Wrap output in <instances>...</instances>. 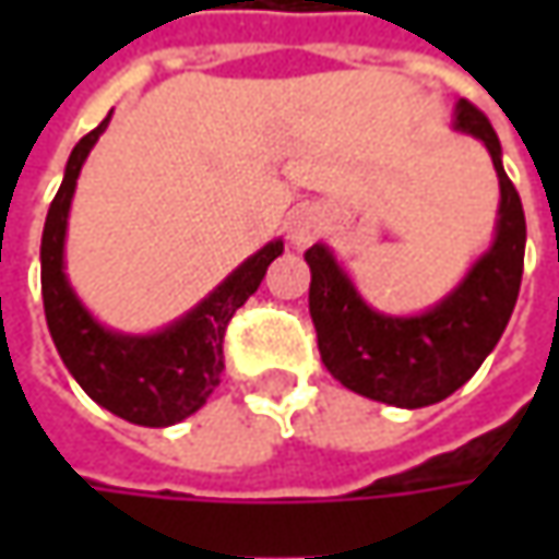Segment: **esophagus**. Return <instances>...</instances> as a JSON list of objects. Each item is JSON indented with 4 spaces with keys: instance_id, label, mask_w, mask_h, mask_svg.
I'll use <instances>...</instances> for the list:
<instances>
[{
    "instance_id": "34e87169",
    "label": "esophagus",
    "mask_w": 559,
    "mask_h": 559,
    "mask_svg": "<svg viewBox=\"0 0 559 559\" xmlns=\"http://www.w3.org/2000/svg\"><path fill=\"white\" fill-rule=\"evenodd\" d=\"M320 236V217L313 207H301L289 221V242L295 248L311 246L313 239Z\"/></svg>"
}]
</instances>
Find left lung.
<instances>
[{"mask_svg":"<svg viewBox=\"0 0 559 559\" xmlns=\"http://www.w3.org/2000/svg\"><path fill=\"white\" fill-rule=\"evenodd\" d=\"M454 130L488 148L501 202L488 251L429 311L414 317L376 311L360 298L330 246L317 242L305 251L311 267L308 305L326 370L357 395L407 411L454 395L483 367L507 330L523 280L526 214L504 174L498 133L466 98L454 108Z\"/></svg>","mask_w":559,"mask_h":559,"instance_id":"1","label":"left lung"}]
</instances>
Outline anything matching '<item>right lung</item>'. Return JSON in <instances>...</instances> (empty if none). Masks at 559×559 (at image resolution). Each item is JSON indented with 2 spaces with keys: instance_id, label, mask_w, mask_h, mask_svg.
I'll use <instances>...</instances> for the list:
<instances>
[{
  "instance_id": "obj_1",
  "label": "right lung",
  "mask_w": 559,
  "mask_h": 559,
  "mask_svg": "<svg viewBox=\"0 0 559 559\" xmlns=\"http://www.w3.org/2000/svg\"><path fill=\"white\" fill-rule=\"evenodd\" d=\"M108 120L111 115L74 145L61 189L46 214L39 246L43 308L55 348L86 395L127 423L174 426L192 417L217 389L224 373L226 323L246 305L248 295L258 292L270 261L283 254V239H273L246 258L192 311L158 333L130 335L98 323L68 283L64 236L80 167L105 133Z\"/></svg>"
}]
</instances>
